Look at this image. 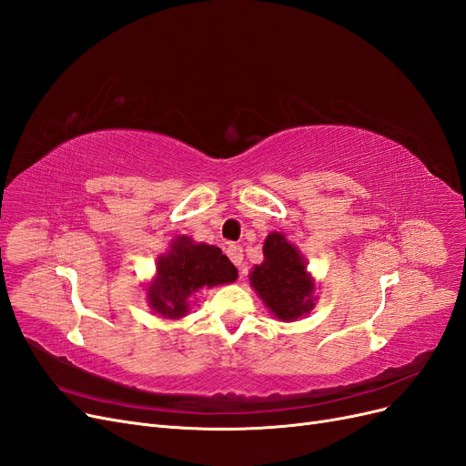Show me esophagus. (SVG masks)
Returning a JSON list of instances; mask_svg holds the SVG:
<instances>
[{
  "instance_id": "esophagus-1",
  "label": "esophagus",
  "mask_w": 466,
  "mask_h": 466,
  "mask_svg": "<svg viewBox=\"0 0 466 466\" xmlns=\"http://www.w3.org/2000/svg\"><path fill=\"white\" fill-rule=\"evenodd\" d=\"M228 256L237 268H243V248H240L238 245H229L228 247Z\"/></svg>"
}]
</instances>
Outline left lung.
Listing matches in <instances>:
<instances>
[{
    "mask_svg": "<svg viewBox=\"0 0 466 466\" xmlns=\"http://www.w3.org/2000/svg\"><path fill=\"white\" fill-rule=\"evenodd\" d=\"M264 262L250 271V285L268 310L281 322H293L314 309L316 281L307 260L283 233H269L264 240Z\"/></svg>",
    "mask_w": 466,
    "mask_h": 466,
    "instance_id": "obj_1",
    "label": "left lung"
}]
</instances>
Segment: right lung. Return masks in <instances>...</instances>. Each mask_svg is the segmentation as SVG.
Segmentation results:
<instances>
[{"label": "right lung", "mask_w": 466, "mask_h": 466, "mask_svg": "<svg viewBox=\"0 0 466 466\" xmlns=\"http://www.w3.org/2000/svg\"><path fill=\"white\" fill-rule=\"evenodd\" d=\"M237 268L221 248L206 243H195L190 237L179 235L171 240L169 250L157 256L156 274L147 285L150 309L166 319H179L190 309V297L198 289L233 283Z\"/></svg>", "instance_id": "1"}]
</instances>
